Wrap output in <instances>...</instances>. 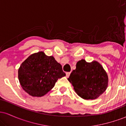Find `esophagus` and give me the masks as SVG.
I'll use <instances>...</instances> for the list:
<instances>
[{
	"instance_id": "1",
	"label": "esophagus",
	"mask_w": 126,
	"mask_h": 126,
	"mask_svg": "<svg viewBox=\"0 0 126 126\" xmlns=\"http://www.w3.org/2000/svg\"><path fill=\"white\" fill-rule=\"evenodd\" d=\"M70 72H67V73H66V77H67V78H69V76H70Z\"/></svg>"
}]
</instances>
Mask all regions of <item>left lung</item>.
Segmentation results:
<instances>
[{
	"mask_svg": "<svg viewBox=\"0 0 126 126\" xmlns=\"http://www.w3.org/2000/svg\"><path fill=\"white\" fill-rule=\"evenodd\" d=\"M68 80L80 97L84 99H95L102 95L108 86V77L100 63H91L82 59L76 63V68Z\"/></svg>",
	"mask_w": 126,
	"mask_h": 126,
	"instance_id": "1",
	"label": "left lung"
}]
</instances>
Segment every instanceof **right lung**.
<instances>
[{"mask_svg": "<svg viewBox=\"0 0 126 126\" xmlns=\"http://www.w3.org/2000/svg\"><path fill=\"white\" fill-rule=\"evenodd\" d=\"M66 76L62 65L53 56L43 51L30 55L18 69V79L22 88L29 95L41 97L54 86L59 78Z\"/></svg>", "mask_w": 126, "mask_h": 126, "instance_id": "right-lung-1", "label": "right lung"}]
</instances>
